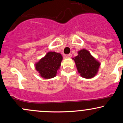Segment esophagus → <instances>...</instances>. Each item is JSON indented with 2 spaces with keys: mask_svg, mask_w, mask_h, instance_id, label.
<instances>
[{
  "mask_svg": "<svg viewBox=\"0 0 123 123\" xmlns=\"http://www.w3.org/2000/svg\"><path fill=\"white\" fill-rule=\"evenodd\" d=\"M72 56V54H69L67 55V57L68 58H71Z\"/></svg>",
  "mask_w": 123,
  "mask_h": 123,
  "instance_id": "1",
  "label": "esophagus"
}]
</instances>
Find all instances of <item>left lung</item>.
Wrapping results in <instances>:
<instances>
[{
  "label": "left lung",
  "instance_id": "obj_1",
  "mask_svg": "<svg viewBox=\"0 0 123 123\" xmlns=\"http://www.w3.org/2000/svg\"><path fill=\"white\" fill-rule=\"evenodd\" d=\"M73 59L81 77L86 79L92 78L98 72L100 63L91 55L88 51L85 49L79 51L78 55Z\"/></svg>",
  "mask_w": 123,
  "mask_h": 123
}]
</instances>
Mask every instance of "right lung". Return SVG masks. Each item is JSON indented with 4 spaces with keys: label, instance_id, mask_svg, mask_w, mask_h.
Masks as SVG:
<instances>
[{
    "label": "right lung",
    "instance_id": "1",
    "mask_svg": "<svg viewBox=\"0 0 123 123\" xmlns=\"http://www.w3.org/2000/svg\"><path fill=\"white\" fill-rule=\"evenodd\" d=\"M62 57L60 53L49 52L44 57L35 64L36 69L43 78L51 79L56 76Z\"/></svg>",
    "mask_w": 123,
    "mask_h": 123
}]
</instances>
